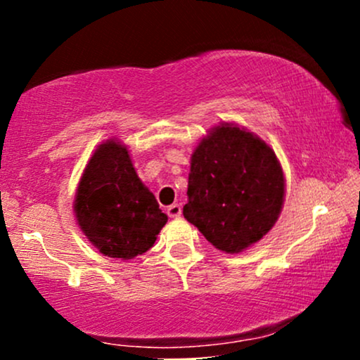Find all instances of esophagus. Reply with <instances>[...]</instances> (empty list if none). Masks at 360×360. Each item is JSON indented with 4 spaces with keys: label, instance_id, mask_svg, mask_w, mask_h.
<instances>
[{
    "label": "esophagus",
    "instance_id": "obj_1",
    "mask_svg": "<svg viewBox=\"0 0 360 360\" xmlns=\"http://www.w3.org/2000/svg\"><path fill=\"white\" fill-rule=\"evenodd\" d=\"M167 214L171 218H177V217H181V206L179 205H171L167 208Z\"/></svg>",
    "mask_w": 360,
    "mask_h": 360
}]
</instances>
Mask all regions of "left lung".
Segmentation results:
<instances>
[{"label": "left lung", "mask_w": 360, "mask_h": 360, "mask_svg": "<svg viewBox=\"0 0 360 360\" xmlns=\"http://www.w3.org/2000/svg\"><path fill=\"white\" fill-rule=\"evenodd\" d=\"M283 201V167L252 131L223 122L194 148L183 214L218 250L238 254L259 242Z\"/></svg>", "instance_id": "8db88e82"}]
</instances>
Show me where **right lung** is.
I'll return each mask as SVG.
<instances>
[{
    "instance_id": "1",
    "label": "right lung",
    "mask_w": 360,
    "mask_h": 360,
    "mask_svg": "<svg viewBox=\"0 0 360 360\" xmlns=\"http://www.w3.org/2000/svg\"><path fill=\"white\" fill-rule=\"evenodd\" d=\"M82 233L101 254L128 260L154 245L167 214L143 186L128 148L110 139L94 150L74 200Z\"/></svg>"
}]
</instances>
